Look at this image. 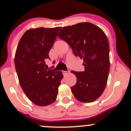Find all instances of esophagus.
Listing matches in <instances>:
<instances>
[{
	"instance_id": "esophagus-1",
	"label": "esophagus",
	"mask_w": 131,
	"mask_h": 131,
	"mask_svg": "<svg viewBox=\"0 0 131 131\" xmlns=\"http://www.w3.org/2000/svg\"><path fill=\"white\" fill-rule=\"evenodd\" d=\"M61 72H62L64 76H66V75H67L69 73H70V71H62Z\"/></svg>"
}]
</instances>
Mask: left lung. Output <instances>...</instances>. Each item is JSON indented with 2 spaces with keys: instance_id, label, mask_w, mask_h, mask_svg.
Returning a JSON list of instances; mask_svg holds the SVG:
<instances>
[{
  "instance_id": "left-lung-1",
  "label": "left lung",
  "mask_w": 131,
  "mask_h": 131,
  "mask_svg": "<svg viewBox=\"0 0 131 131\" xmlns=\"http://www.w3.org/2000/svg\"><path fill=\"white\" fill-rule=\"evenodd\" d=\"M58 36L70 45L73 53L83 59L84 71H71L77 78L71 87L78 101L92 102L103 92L110 70V47L107 37L98 26L80 23L63 28Z\"/></svg>"
}]
</instances>
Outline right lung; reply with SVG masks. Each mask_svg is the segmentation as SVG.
Segmentation results:
<instances>
[{
	"label": "right lung",
	"instance_id": "obj_1",
	"mask_svg": "<svg viewBox=\"0 0 131 131\" xmlns=\"http://www.w3.org/2000/svg\"><path fill=\"white\" fill-rule=\"evenodd\" d=\"M61 27L30 29L19 40L15 65L19 84L34 104L46 106L53 103L63 78L61 71L46 70V60Z\"/></svg>",
	"mask_w": 131,
	"mask_h": 131
}]
</instances>
